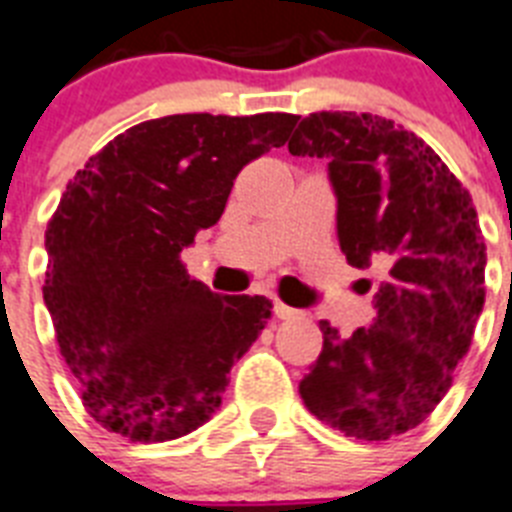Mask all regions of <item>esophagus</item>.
Instances as JSON below:
<instances>
[{"label": "esophagus", "instance_id": "34e87169", "mask_svg": "<svg viewBox=\"0 0 512 512\" xmlns=\"http://www.w3.org/2000/svg\"><path fill=\"white\" fill-rule=\"evenodd\" d=\"M273 307H276V315L281 318V321H286V318H294V315H297V310L289 305H284L281 299H276V302H273Z\"/></svg>", "mask_w": 512, "mask_h": 512}]
</instances>
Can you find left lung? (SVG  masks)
<instances>
[{
  "label": "left lung",
  "instance_id": "1",
  "mask_svg": "<svg viewBox=\"0 0 512 512\" xmlns=\"http://www.w3.org/2000/svg\"><path fill=\"white\" fill-rule=\"evenodd\" d=\"M289 152L328 160L347 263L386 268L371 326L342 336L321 321L299 394L331 429L386 442L434 413L471 347L486 294L476 207L426 141L381 115L313 112Z\"/></svg>",
  "mask_w": 512,
  "mask_h": 512
}]
</instances>
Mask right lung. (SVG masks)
<instances>
[{"instance_id": "add662e5", "label": "right lung", "mask_w": 512, "mask_h": 512, "mask_svg": "<svg viewBox=\"0 0 512 512\" xmlns=\"http://www.w3.org/2000/svg\"><path fill=\"white\" fill-rule=\"evenodd\" d=\"M294 123L289 112L144 120L68 181L44 234V302L99 426L168 442L215 413L273 305L210 292L181 252L218 223L239 170L286 144Z\"/></svg>"}]
</instances>
